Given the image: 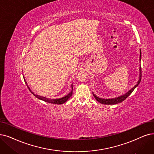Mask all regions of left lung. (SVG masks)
<instances>
[{
	"instance_id": "obj_1",
	"label": "left lung",
	"mask_w": 154,
	"mask_h": 154,
	"mask_svg": "<svg viewBox=\"0 0 154 154\" xmlns=\"http://www.w3.org/2000/svg\"><path fill=\"white\" fill-rule=\"evenodd\" d=\"M141 50L140 51V62L141 61ZM140 77H139V80L138 81L137 84L134 86L133 88H132L130 90H129L126 94L121 95L119 97H116V98H99L97 97L94 93H93V95L94 96L95 99L98 102L102 104H106V105H114V104H117L118 103H121L122 101H124L126 98L130 95L133 91L134 90V88H136L137 87H138V85L140 84V82H141V66L140 67Z\"/></svg>"
}]
</instances>
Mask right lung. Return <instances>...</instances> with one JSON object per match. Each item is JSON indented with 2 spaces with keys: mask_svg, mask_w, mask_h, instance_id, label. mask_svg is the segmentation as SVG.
<instances>
[{
  "mask_svg": "<svg viewBox=\"0 0 154 154\" xmlns=\"http://www.w3.org/2000/svg\"><path fill=\"white\" fill-rule=\"evenodd\" d=\"M24 79V77L23 76ZM24 82H25V83L26 84V86L28 87L29 90L32 92V94L34 95V96H35L36 98H38V99L42 100H44L46 102H48V103H54V104H63L64 103H65L67 100L69 99V98L72 96V85H71V87H72V90L71 91V92L69 94H67V95L62 97V98H56V99H51V98H46L45 97H42L38 95H35V94H33V92L31 90V89L29 88V87H28V85H27V83L26 82L25 79H24Z\"/></svg>",
  "mask_w": 154,
  "mask_h": 154,
  "instance_id": "right-lung-1",
  "label": "right lung"
}]
</instances>
